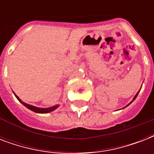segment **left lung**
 Returning a JSON list of instances; mask_svg holds the SVG:
<instances>
[{"instance_id": "obj_1", "label": "left lung", "mask_w": 154, "mask_h": 154, "mask_svg": "<svg viewBox=\"0 0 154 154\" xmlns=\"http://www.w3.org/2000/svg\"><path fill=\"white\" fill-rule=\"evenodd\" d=\"M137 94H136V96H135V97H134V100H133V101H131V102L129 103V104H131V103H132V102H133V101H134V100H135V99H136L137 96ZM128 105H127V106H128Z\"/></svg>"}]
</instances>
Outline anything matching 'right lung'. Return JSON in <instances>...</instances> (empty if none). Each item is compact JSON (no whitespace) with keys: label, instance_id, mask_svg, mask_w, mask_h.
I'll use <instances>...</instances> for the list:
<instances>
[{"label":"right lung","instance_id":"right-lung-1","mask_svg":"<svg viewBox=\"0 0 154 154\" xmlns=\"http://www.w3.org/2000/svg\"><path fill=\"white\" fill-rule=\"evenodd\" d=\"M14 95H15V97L17 98V100L19 101H20V103H22L23 105H25V107L28 108L29 109L32 110V111H33V112H38V113H47V112H52V111H53L54 109H56L59 106V105H54V106H52V107H49V108H38V107H35V106H33V105H29V104H26V103L23 102V101H21V100H20L19 97H18L17 95H16L15 94H14Z\"/></svg>","mask_w":154,"mask_h":154}]
</instances>
